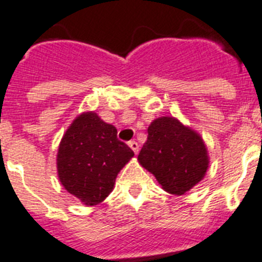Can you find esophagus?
<instances>
[{"label": "esophagus", "mask_w": 262, "mask_h": 262, "mask_svg": "<svg viewBox=\"0 0 262 262\" xmlns=\"http://www.w3.org/2000/svg\"><path fill=\"white\" fill-rule=\"evenodd\" d=\"M128 145H129V147H130L132 150H133V152L137 155V154H138V151H139V145H138V143H137L136 141H129Z\"/></svg>", "instance_id": "34e87169"}]
</instances>
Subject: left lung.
Returning <instances> with one entry per match:
<instances>
[{
	"instance_id": "1",
	"label": "left lung",
	"mask_w": 262,
	"mask_h": 262,
	"mask_svg": "<svg viewBox=\"0 0 262 262\" xmlns=\"http://www.w3.org/2000/svg\"><path fill=\"white\" fill-rule=\"evenodd\" d=\"M139 164L152 173L169 194L182 195L199 183L208 169V151L202 137L174 117L154 120Z\"/></svg>"
}]
</instances>
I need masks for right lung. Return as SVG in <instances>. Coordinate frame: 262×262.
Wrapping results in <instances>:
<instances>
[{"label": "right lung", "mask_w": 262, "mask_h": 262, "mask_svg": "<svg viewBox=\"0 0 262 262\" xmlns=\"http://www.w3.org/2000/svg\"><path fill=\"white\" fill-rule=\"evenodd\" d=\"M134 156L117 139V130L95 112L76 117L63 136L57 155L60 183L86 205L103 202L112 191L117 173Z\"/></svg>", "instance_id": "obj_1"}]
</instances>
